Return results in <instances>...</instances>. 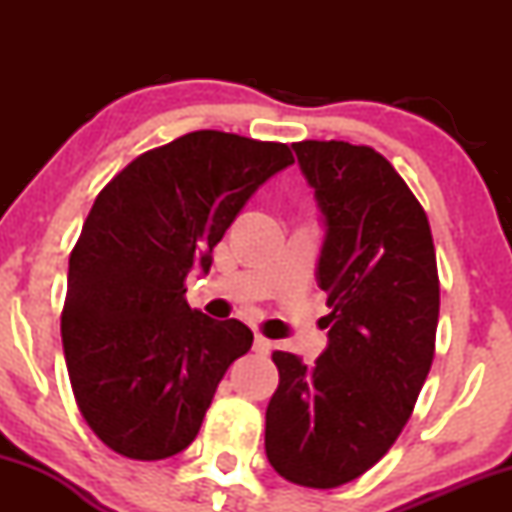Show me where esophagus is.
I'll return each mask as SVG.
<instances>
[{"label": "esophagus", "mask_w": 512, "mask_h": 512, "mask_svg": "<svg viewBox=\"0 0 512 512\" xmlns=\"http://www.w3.org/2000/svg\"><path fill=\"white\" fill-rule=\"evenodd\" d=\"M272 342H269L267 337H262V334H255V344H252V349L257 351V354H262V356H267L269 351H272Z\"/></svg>", "instance_id": "1"}]
</instances>
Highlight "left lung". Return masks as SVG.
<instances>
[{"label": "left lung", "instance_id": "obj_1", "mask_svg": "<svg viewBox=\"0 0 512 512\" xmlns=\"http://www.w3.org/2000/svg\"><path fill=\"white\" fill-rule=\"evenodd\" d=\"M325 216L317 286L325 354L274 351L264 448L284 479L334 489L368 472L414 411L436 351L440 284L431 226L385 156L349 142L293 144Z\"/></svg>", "mask_w": 512, "mask_h": 512}]
</instances>
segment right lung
Returning a JSON list of instances; mask_svg holds the SVG:
<instances>
[{"label":"right lung","mask_w":512,"mask_h":512,"mask_svg":"<svg viewBox=\"0 0 512 512\" xmlns=\"http://www.w3.org/2000/svg\"><path fill=\"white\" fill-rule=\"evenodd\" d=\"M291 163L286 144L199 129L98 192L69 257L62 346L81 416L110 450L149 462L195 440L252 332L192 310L185 279L209 272L238 211Z\"/></svg>","instance_id":"right-lung-1"}]
</instances>
